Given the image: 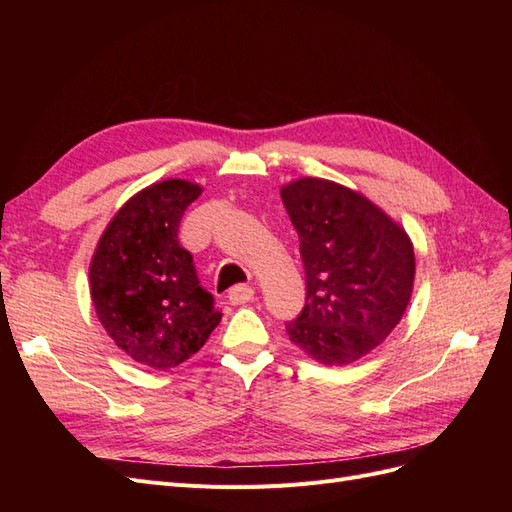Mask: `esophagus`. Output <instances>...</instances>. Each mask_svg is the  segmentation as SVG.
Segmentation results:
<instances>
[{
	"label": "esophagus",
	"mask_w": 512,
	"mask_h": 512,
	"mask_svg": "<svg viewBox=\"0 0 512 512\" xmlns=\"http://www.w3.org/2000/svg\"><path fill=\"white\" fill-rule=\"evenodd\" d=\"M254 299V288L252 286H245V284H239L235 288H230L228 292V301L232 305H243L247 301Z\"/></svg>",
	"instance_id": "1"
}]
</instances>
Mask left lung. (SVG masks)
I'll use <instances>...</instances> for the list:
<instances>
[{
  "instance_id": "obj_1",
  "label": "left lung",
  "mask_w": 512,
  "mask_h": 512,
  "mask_svg": "<svg viewBox=\"0 0 512 512\" xmlns=\"http://www.w3.org/2000/svg\"><path fill=\"white\" fill-rule=\"evenodd\" d=\"M305 267V307L290 342L324 365H348L380 346L412 297L406 230L363 194L303 177L282 188Z\"/></svg>"
}]
</instances>
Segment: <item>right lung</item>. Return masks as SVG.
Listing matches in <instances>:
<instances>
[{
  "instance_id": "1",
  "label": "right lung",
  "mask_w": 512,
  "mask_h": 512,
  "mask_svg": "<svg viewBox=\"0 0 512 512\" xmlns=\"http://www.w3.org/2000/svg\"><path fill=\"white\" fill-rule=\"evenodd\" d=\"M200 192L192 181L166 179L134 194L91 258V301L102 327L136 363L153 369L188 361L222 320L177 237Z\"/></svg>"
}]
</instances>
